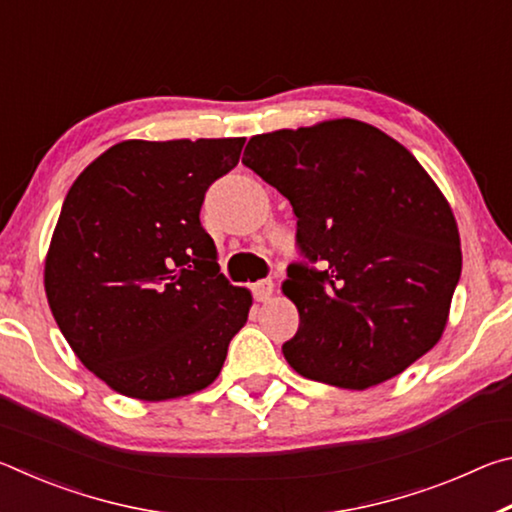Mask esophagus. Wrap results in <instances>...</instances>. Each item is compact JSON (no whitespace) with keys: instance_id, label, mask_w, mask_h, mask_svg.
Here are the masks:
<instances>
[{"instance_id":"1","label":"esophagus","mask_w":512,"mask_h":512,"mask_svg":"<svg viewBox=\"0 0 512 512\" xmlns=\"http://www.w3.org/2000/svg\"><path fill=\"white\" fill-rule=\"evenodd\" d=\"M273 289H275L273 280H259V282L253 284V296L259 302H266V300H271Z\"/></svg>"}]
</instances>
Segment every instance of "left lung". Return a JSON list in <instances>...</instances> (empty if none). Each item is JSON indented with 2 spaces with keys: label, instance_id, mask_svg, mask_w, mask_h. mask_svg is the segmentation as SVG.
<instances>
[{
  "label": "left lung",
  "instance_id": "obj_1",
  "mask_svg": "<svg viewBox=\"0 0 512 512\" xmlns=\"http://www.w3.org/2000/svg\"><path fill=\"white\" fill-rule=\"evenodd\" d=\"M289 198L309 262L282 284L300 325L282 345L298 375L366 391L445 332L461 277L447 198L409 149L357 119L250 137L244 160Z\"/></svg>",
  "mask_w": 512,
  "mask_h": 512
}]
</instances>
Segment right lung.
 I'll return each mask as SVG.
<instances>
[{
  "mask_svg": "<svg viewBox=\"0 0 512 512\" xmlns=\"http://www.w3.org/2000/svg\"><path fill=\"white\" fill-rule=\"evenodd\" d=\"M244 142L126 140L69 187L45 291L69 348L112 391L164 402L219 377L253 296L219 273L198 214Z\"/></svg>",
  "mask_w": 512,
  "mask_h": 512,
  "instance_id": "obj_1",
  "label": "right lung"
}]
</instances>
